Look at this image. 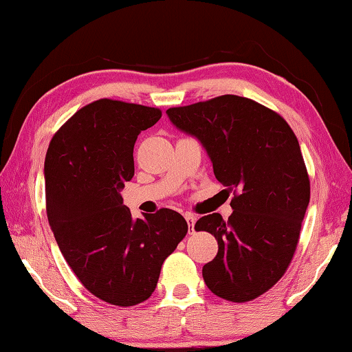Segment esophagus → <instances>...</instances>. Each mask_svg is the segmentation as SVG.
Segmentation results:
<instances>
[{
	"mask_svg": "<svg viewBox=\"0 0 352 352\" xmlns=\"http://www.w3.org/2000/svg\"><path fill=\"white\" fill-rule=\"evenodd\" d=\"M184 219H186V222H188L189 233H194V225H195V222H197V217H195L194 214L186 212V214H184Z\"/></svg>",
	"mask_w": 352,
	"mask_h": 352,
	"instance_id": "obj_1",
	"label": "esophagus"
}]
</instances>
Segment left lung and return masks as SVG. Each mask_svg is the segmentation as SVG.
Listing matches in <instances>:
<instances>
[{
  "label": "left lung",
  "instance_id": "obj_1",
  "mask_svg": "<svg viewBox=\"0 0 352 352\" xmlns=\"http://www.w3.org/2000/svg\"><path fill=\"white\" fill-rule=\"evenodd\" d=\"M166 115L200 142L217 180L237 192L228 220L212 212L195 223L219 243L216 258L201 270L205 284L223 300H254L289 267L311 199L296 136L278 113L234 94Z\"/></svg>",
  "mask_w": 352,
  "mask_h": 352
}]
</instances>
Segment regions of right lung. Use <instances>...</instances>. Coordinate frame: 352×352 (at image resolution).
I'll return each instance as SVG.
<instances>
[{"label": "right lung", "mask_w": 352, "mask_h": 352, "mask_svg": "<svg viewBox=\"0 0 352 352\" xmlns=\"http://www.w3.org/2000/svg\"><path fill=\"white\" fill-rule=\"evenodd\" d=\"M160 118L152 107L100 99L77 111L46 152V212L57 245L85 289L115 306L146 301L188 233L177 211L133 219L122 201L136 138Z\"/></svg>", "instance_id": "right-lung-1"}]
</instances>
